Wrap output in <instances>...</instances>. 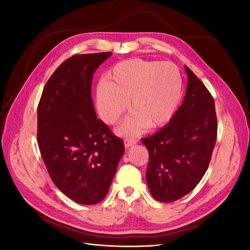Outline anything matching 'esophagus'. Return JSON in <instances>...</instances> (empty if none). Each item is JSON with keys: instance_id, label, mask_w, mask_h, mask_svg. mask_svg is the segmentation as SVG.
I'll use <instances>...</instances> for the list:
<instances>
[{"instance_id": "1", "label": "esophagus", "mask_w": 250, "mask_h": 250, "mask_svg": "<svg viewBox=\"0 0 250 250\" xmlns=\"http://www.w3.org/2000/svg\"><path fill=\"white\" fill-rule=\"evenodd\" d=\"M137 142H138L137 139H133V138L129 139V138H128V139L124 140V145H125L126 148H128V147L134 145V144H137Z\"/></svg>"}]
</instances>
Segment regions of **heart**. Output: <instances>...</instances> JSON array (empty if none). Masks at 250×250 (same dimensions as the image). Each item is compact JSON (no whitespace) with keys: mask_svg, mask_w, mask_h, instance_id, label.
I'll use <instances>...</instances> for the list:
<instances>
[{"mask_svg":"<svg viewBox=\"0 0 250 250\" xmlns=\"http://www.w3.org/2000/svg\"><path fill=\"white\" fill-rule=\"evenodd\" d=\"M183 96V78L170 62L131 58L111 66L106 82L97 86L98 110L105 122L115 124L129 101L132 111L119 128L122 135H137L148 126L156 128L173 117Z\"/></svg>","mask_w":250,"mask_h":250,"instance_id":"b5f03b06","label":"heart"}]
</instances>
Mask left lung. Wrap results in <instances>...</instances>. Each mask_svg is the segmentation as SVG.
Segmentation results:
<instances>
[{
  "label": "left lung",
  "mask_w": 250,
  "mask_h": 250,
  "mask_svg": "<svg viewBox=\"0 0 250 250\" xmlns=\"http://www.w3.org/2000/svg\"><path fill=\"white\" fill-rule=\"evenodd\" d=\"M186 71L183 104L167 125L142 139L149 152L147 184L151 195L161 202L176 201L199 184L217 140L214 98L188 66Z\"/></svg>",
  "instance_id": "1"
}]
</instances>
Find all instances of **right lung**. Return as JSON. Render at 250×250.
I'll return each mask as SVG.
<instances>
[{"instance_id":"obj_1","label":"right lung","mask_w":250,"mask_h":250,"mask_svg":"<svg viewBox=\"0 0 250 250\" xmlns=\"http://www.w3.org/2000/svg\"><path fill=\"white\" fill-rule=\"evenodd\" d=\"M111 52L77 54L60 64L37 106V144L49 175L80 204L104 199L125 148L95 112L92 80Z\"/></svg>"}]
</instances>
